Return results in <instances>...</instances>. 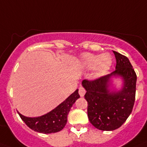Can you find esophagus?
<instances>
[{
    "label": "esophagus",
    "instance_id": "1",
    "mask_svg": "<svg viewBox=\"0 0 147 147\" xmlns=\"http://www.w3.org/2000/svg\"><path fill=\"white\" fill-rule=\"evenodd\" d=\"M78 93H79V95L81 96V97H83L85 95V93H86V90H85V89L83 87H80L79 90H78Z\"/></svg>",
    "mask_w": 147,
    "mask_h": 147
}]
</instances>
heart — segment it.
Listing matches in <instances>:
<instances>
[{
    "instance_id": "heart-1",
    "label": "heart",
    "mask_w": 147,
    "mask_h": 147,
    "mask_svg": "<svg viewBox=\"0 0 147 147\" xmlns=\"http://www.w3.org/2000/svg\"><path fill=\"white\" fill-rule=\"evenodd\" d=\"M82 64L87 69L94 68L96 76H102L110 69L112 65V57L108 53H104L101 55L86 54L82 58Z\"/></svg>"
}]
</instances>
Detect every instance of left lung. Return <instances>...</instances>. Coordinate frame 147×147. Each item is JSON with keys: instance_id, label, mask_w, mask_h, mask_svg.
<instances>
[{"instance_id": "8db88e82", "label": "left lung", "mask_w": 147, "mask_h": 147, "mask_svg": "<svg viewBox=\"0 0 147 147\" xmlns=\"http://www.w3.org/2000/svg\"><path fill=\"white\" fill-rule=\"evenodd\" d=\"M113 52L117 60L113 72L93 81H82L87 91L84 98L88 104L89 120L102 131H113L121 126L132 111L135 100L136 73L126 57ZM112 77L122 78L123 87L119 91H112L109 87Z\"/></svg>"}]
</instances>
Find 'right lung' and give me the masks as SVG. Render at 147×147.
Returning <instances> with one entry per match:
<instances>
[{
    "label": "right lung",
    "mask_w": 147,
    "mask_h": 147,
    "mask_svg": "<svg viewBox=\"0 0 147 147\" xmlns=\"http://www.w3.org/2000/svg\"><path fill=\"white\" fill-rule=\"evenodd\" d=\"M79 98L78 90H76L55 109L41 117H27L19 112L18 113L26 125L32 130L43 134L57 132L65 127L67 123L68 113L70 111L72 105Z\"/></svg>",
    "instance_id": "add662e5"
}]
</instances>
